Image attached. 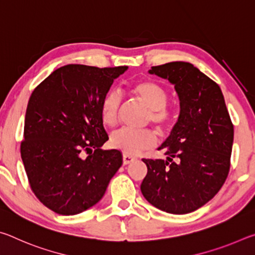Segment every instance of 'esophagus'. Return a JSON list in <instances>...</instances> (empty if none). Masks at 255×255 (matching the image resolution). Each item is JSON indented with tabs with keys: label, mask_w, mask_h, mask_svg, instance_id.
Returning <instances> with one entry per match:
<instances>
[{
	"label": "esophagus",
	"mask_w": 255,
	"mask_h": 255,
	"mask_svg": "<svg viewBox=\"0 0 255 255\" xmlns=\"http://www.w3.org/2000/svg\"><path fill=\"white\" fill-rule=\"evenodd\" d=\"M135 159L136 158L133 157V156H130V155H127V154H124L123 155V163H124V165H127V164L133 162V161H135Z\"/></svg>",
	"instance_id": "34e87169"
}]
</instances>
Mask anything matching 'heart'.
I'll return each instance as SVG.
<instances>
[{
	"label": "heart",
	"mask_w": 255,
	"mask_h": 255,
	"mask_svg": "<svg viewBox=\"0 0 255 255\" xmlns=\"http://www.w3.org/2000/svg\"><path fill=\"white\" fill-rule=\"evenodd\" d=\"M129 91L137 100L148 108L146 123H153L159 132H166L173 123V110L166 105L169 94L166 89L153 80H140L129 86ZM122 98L116 91L105 93L99 103V115L102 124L115 127L118 123ZM156 144V135L149 128H123L111 133L110 145L127 155H136L152 148Z\"/></svg>",
	"instance_id": "heart-1"
}]
</instances>
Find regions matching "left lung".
<instances>
[{
	"label": "left lung",
	"mask_w": 255,
	"mask_h": 255,
	"mask_svg": "<svg viewBox=\"0 0 255 255\" xmlns=\"http://www.w3.org/2000/svg\"><path fill=\"white\" fill-rule=\"evenodd\" d=\"M150 74L174 84L180 115L158 149L166 159L143 158L147 174L140 185L145 199L170 214H188L213 199L227 179L234 126L219 85L192 64L153 66Z\"/></svg>",
	"instance_id": "left-lung-1"
}]
</instances>
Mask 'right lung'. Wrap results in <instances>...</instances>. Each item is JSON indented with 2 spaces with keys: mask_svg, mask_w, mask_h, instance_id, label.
<instances>
[{
  "mask_svg": "<svg viewBox=\"0 0 255 255\" xmlns=\"http://www.w3.org/2000/svg\"><path fill=\"white\" fill-rule=\"evenodd\" d=\"M127 68L71 64L30 96L21 158L34 196L56 214L76 215L96 205L122 166L118 149L100 148L109 137L99 103Z\"/></svg>",
  "mask_w": 255,
  "mask_h": 255,
  "instance_id": "1",
  "label": "right lung"
}]
</instances>
